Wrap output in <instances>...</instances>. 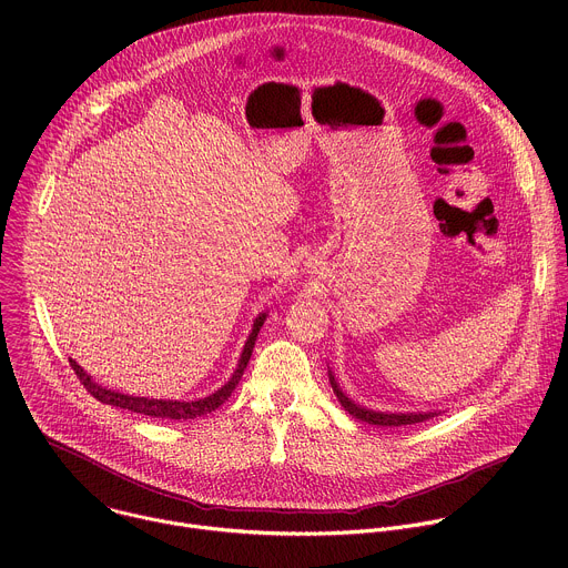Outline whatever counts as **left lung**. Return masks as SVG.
<instances>
[{"instance_id":"obj_1","label":"left lung","mask_w":568,"mask_h":568,"mask_svg":"<svg viewBox=\"0 0 568 568\" xmlns=\"http://www.w3.org/2000/svg\"><path fill=\"white\" fill-rule=\"evenodd\" d=\"M328 375H331L333 390H335L337 399L342 402V407H344L353 418H357V420H362V423L377 425V427H402V425L425 423V420L438 416V412H412V414H409V412H407V414H397V412H395V414H393V412H373V409H366V407H362V404L353 402V399L339 388V384H337L333 371H328Z\"/></svg>"}]
</instances>
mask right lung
I'll return each mask as SVG.
<instances>
[{
  "label": "right lung",
  "instance_id": "obj_1",
  "mask_svg": "<svg viewBox=\"0 0 568 568\" xmlns=\"http://www.w3.org/2000/svg\"><path fill=\"white\" fill-rule=\"evenodd\" d=\"M267 318V312H261L256 318H254V326H252V333L245 342V348H242L240 353V359H237V366L235 371L231 373V377L211 395L206 397H197V399H161V397H141V395H130V393H121V390H114V388H108V386H101L99 382H94V377L80 366L75 359L69 357V364L71 368L75 371L78 379L85 384V388L103 404H112V407H119V409H128V412H134V414H141V416H148V418H156V420H195L200 416H206L211 412H215L220 404L233 393V388L237 386L242 373H245L247 364H250V357H252V351H254V344H256V337L263 328V323Z\"/></svg>",
  "mask_w": 568,
  "mask_h": 568
}]
</instances>
